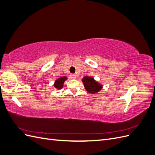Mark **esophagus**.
<instances>
[{
    "instance_id": "esophagus-1",
    "label": "esophagus",
    "mask_w": 155,
    "mask_h": 155,
    "mask_svg": "<svg viewBox=\"0 0 155 155\" xmlns=\"http://www.w3.org/2000/svg\"><path fill=\"white\" fill-rule=\"evenodd\" d=\"M70 77H71V78L73 79H76L78 78V76L76 74H72L71 76H70Z\"/></svg>"
}]
</instances>
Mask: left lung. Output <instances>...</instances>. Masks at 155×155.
I'll use <instances>...</instances> for the list:
<instances>
[{
  "label": "left lung",
  "mask_w": 155,
  "mask_h": 155,
  "mask_svg": "<svg viewBox=\"0 0 155 155\" xmlns=\"http://www.w3.org/2000/svg\"><path fill=\"white\" fill-rule=\"evenodd\" d=\"M84 87L85 90L91 94H96L99 92L103 88V85L100 83L96 81L93 77L84 76L82 79Z\"/></svg>",
  "instance_id": "left-lung-1"
}]
</instances>
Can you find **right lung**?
Wrapping results in <instances>:
<instances>
[{"label":"right lung","instance_id":"add662e5","mask_svg":"<svg viewBox=\"0 0 155 155\" xmlns=\"http://www.w3.org/2000/svg\"><path fill=\"white\" fill-rule=\"evenodd\" d=\"M67 79L68 78L66 76H63V77L59 78L58 79H56L54 82V87L56 89H58V90H60V89H61L63 87L64 82L66 81Z\"/></svg>","mask_w":155,"mask_h":155}]
</instances>
